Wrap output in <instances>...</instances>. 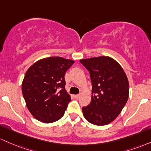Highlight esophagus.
Segmentation results:
<instances>
[{"instance_id": "34e87169", "label": "esophagus", "mask_w": 151, "mask_h": 151, "mask_svg": "<svg viewBox=\"0 0 151 151\" xmlns=\"http://www.w3.org/2000/svg\"><path fill=\"white\" fill-rule=\"evenodd\" d=\"M73 97L75 98H78L79 97H80V94H78V95H74Z\"/></svg>"}]
</instances>
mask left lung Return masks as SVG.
I'll use <instances>...</instances> for the list:
<instances>
[{"mask_svg": "<svg viewBox=\"0 0 151 151\" xmlns=\"http://www.w3.org/2000/svg\"><path fill=\"white\" fill-rule=\"evenodd\" d=\"M89 71L92 82V96L83 113L89 123L105 126L114 121L126 104L129 83L126 73L119 63L108 56L81 59Z\"/></svg>", "mask_w": 151, "mask_h": 151, "instance_id": "1", "label": "left lung"}]
</instances>
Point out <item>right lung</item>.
Masks as SVG:
<instances>
[{"label":"right lung","mask_w":151,"mask_h":151,"mask_svg":"<svg viewBox=\"0 0 151 151\" xmlns=\"http://www.w3.org/2000/svg\"><path fill=\"white\" fill-rule=\"evenodd\" d=\"M74 61L62 57H49L33 63L25 73L22 93L28 111L45 123L58 121L70 101L65 89V74Z\"/></svg>","instance_id":"1"}]
</instances>
